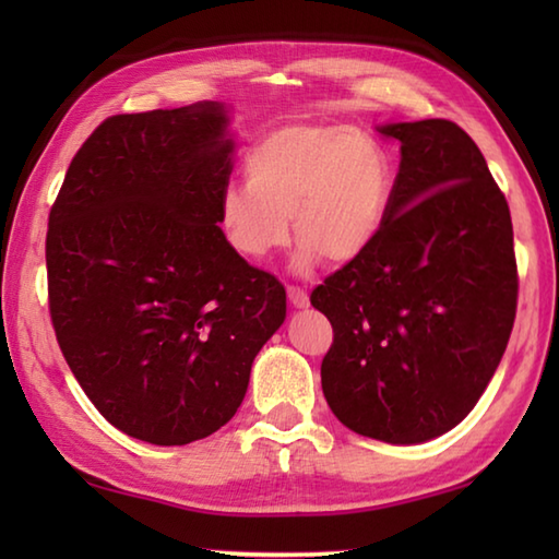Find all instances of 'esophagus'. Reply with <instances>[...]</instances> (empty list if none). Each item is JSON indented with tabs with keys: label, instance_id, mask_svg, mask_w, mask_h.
Masks as SVG:
<instances>
[{
	"label": "esophagus",
	"instance_id": "34e87169",
	"mask_svg": "<svg viewBox=\"0 0 559 559\" xmlns=\"http://www.w3.org/2000/svg\"><path fill=\"white\" fill-rule=\"evenodd\" d=\"M288 300H290L296 308H306L308 302H310L308 293L302 290V288H298V286H288Z\"/></svg>",
	"mask_w": 559,
	"mask_h": 559
}]
</instances>
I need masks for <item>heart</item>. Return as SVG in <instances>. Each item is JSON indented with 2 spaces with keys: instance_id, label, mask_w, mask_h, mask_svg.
Wrapping results in <instances>:
<instances>
[{
  "instance_id": "heart-1",
  "label": "heart",
  "mask_w": 559,
  "mask_h": 559,
  "mask_svg": "<svg viewBox=\"0 0 559 559\" xmlns=\"http://www.w3.org/2000/svg\"><path fill=\"white\" fill-rule=\"evenodd\" d=\"M246 185L219 200L226 241L251 261H269L290 239L298 261L349 263L380 239L392 210L394 165L372 135L337 126H286L263 135L243 163Z\"/></svg>"
}]
</instances>
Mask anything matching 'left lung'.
<instances>
[{"label":"left lung","mask_w":559,"mask_h":559,"mask_svg":"<svg viewBox=\"0 0 559 559\" xmlns=\"http://www.w3.org/2000/svg\"><path fill=\"white\" fill-rule=\"evenodd\" d=\"M380 132L402 150L384 229L310 293L333 325L320 380L347 429L421 443L466 419L506 353L518 308L513 222L456 122Z\"/></svg>","instance_id":"8db88e82"}]
</instances>
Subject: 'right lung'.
Wrapping results in <instances>:
<instances>
[{
    "label": "right lung",
    "instance_id": "1",
    "mask_svg": "<svg viewBox=\"0 0 559 559\" xmlns=\"http://www.w3.org/2000/svg\"><path fill=\"white\" fill-rule=\"evenodd\" d=\"M226 110L110 116L73 155L46 231L49 313L71 372L128 437L182 447L243 402L286 288L219 229Z\"/></svg>",
    "mask_w": 559,
    "mask_h": 559
}]
</instances>
